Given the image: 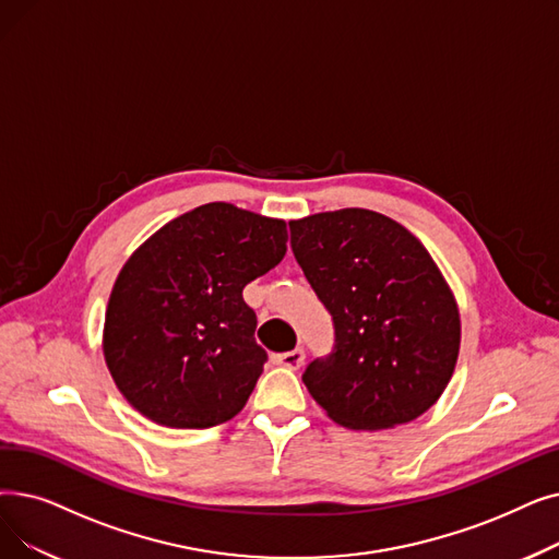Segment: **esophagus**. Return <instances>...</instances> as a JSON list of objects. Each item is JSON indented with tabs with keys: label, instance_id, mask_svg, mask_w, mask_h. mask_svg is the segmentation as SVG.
I'll use <instances>...</instances> for the list:
<instances>
[{
	"label": "esophagus",
	"instance_id": "esophagus-1",
	"mask_svg": "<svg viewBox=\"0 0 559 559\" xmlns=\"http://www.w3.org/2000/svg\"><path fill=\"white\" fill-rule=\"evenodd\" d=\"M304 349H293V352H285V354H276L274 356V362L276 366H283L287 370H299L304 366Z\"/></svg>",
	"mask_w": 559,
	"mask_h": 559
}]
</instances>
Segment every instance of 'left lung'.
<instances>
[{
	"label": "left lung",
	"instance_id": "1",
	"mask_svg": "<svg viewBox=\"0 0 559 559\" xmlns=\"http://www.w3.org/2000/svg\"><path fill=\"white\" fill-rule=\"evenodd\" d=\"M293 251L335 322V354L304 383L347 429L420 418L448 388L461 345L452 287L423 241L395 219L345 207L289 222Z\"/></svg>",
	"mask_w": 559,
	"mask_h": 559
}]
</instances>
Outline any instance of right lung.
<instances>
[{
  "label": "right lung",
  "mask_w": 559,
  "mask_h": 559,
  "mask_svg": "<svg viewBox=\"0 0 559 559\" xmlns=\"http://www.w3.org/2000/svg\"><path fill=\"white\" fill-rule=\"evenodd\" d=\"M283 219L205 203L155 230L111 287L103 354L148 420L205 429L235 418L262 374L255 312L241 289L287 251Z\"/></svg>",
  "instance_id": "right-lung-1"
}]
</instances>
